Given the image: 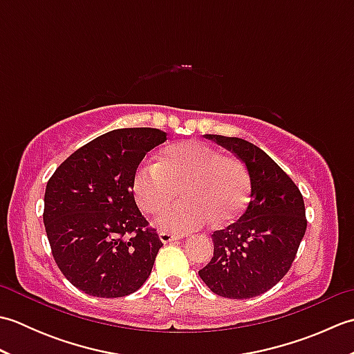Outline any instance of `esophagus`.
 <instances>
[{
	"mask_svg": "<svg viewBox=\"0 0 354 354\" xmlns=\"http://www.w3.org/2000/svg\"><path fill=\"white\" fill-rule=\"evenodd\" d=\"M158 236H160V240H161L162 243H169V242H173V240L181 239L179 236L170 234V232H167V231H160V232H158Z\"/></svg>",
	"mask_w": 354,
	"mask_h": 354,
	"instance_id": "34e87169",
	"label": "esophagus"
}]
</instances>
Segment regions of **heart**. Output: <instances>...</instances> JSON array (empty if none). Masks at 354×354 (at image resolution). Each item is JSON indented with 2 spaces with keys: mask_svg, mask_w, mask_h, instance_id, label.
<instances>
[{
  "mask_svg": "<svg viewBox=\"0 0 354 354\" xmlns=\"http://www.w3.org/2000/svg\"><path fill=\"white\" fill-rule=\"evenodd\" d=\"M131 189L142 213L161 214L181 189L183 201L161 219L164 230L189 232L209 222L227 225L243 213L251 181L237 156L196 140L175 142L162 150L156 164H140Z\"/></svg>",
  "mask_w": 354,
  "mask_h": 354,
  "instance_id": "obj_1",
  "label": "heart"
}]
</instances>
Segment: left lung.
<instances>
[{
    "label": "left lung",
    "instance_id": "left-lung-1",
    "mask_svg": "<svg viewBox=\"0 0 354 354\" xmlns=\"http://www.w3.org/2000/svg\"><path fill=\"white\" fill-rule=\"evenodd\" d=\"M207 138L231 150L246 165L251 201L239 221L213 232L214 254L199 277L216 295L257 297L274 288L295 260L307 228L303 194L280 165L252 142L223 135Z\"/></svg>",
    "mask_w": 354,
    "mask_h": 354
}]
</instances>
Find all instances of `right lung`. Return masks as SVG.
<instances>
[{
  "label": "right lung",
  "mask_w": 354,
  "mask_h": 354,
  "mask_svg": "<svg viewBox=\"0 0 354 354\" xmlns=\"http://www.w3.org/2000/svg\"><path fill=\"white\" fill-rule=\"evenodd\" d=\"M167 140L153 127L103 133L59 165L44 196V225L57 268L88 295L138 290L162 246L135 204L133 171Z\"/></svg>",
  "instance_id": "add662e5"
}]
</instances>
